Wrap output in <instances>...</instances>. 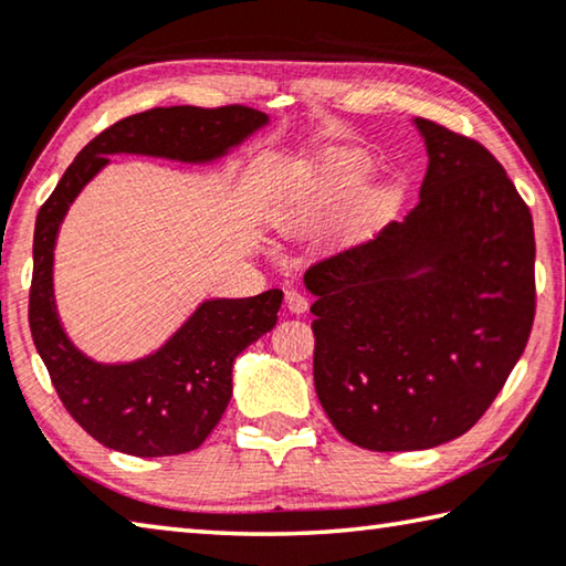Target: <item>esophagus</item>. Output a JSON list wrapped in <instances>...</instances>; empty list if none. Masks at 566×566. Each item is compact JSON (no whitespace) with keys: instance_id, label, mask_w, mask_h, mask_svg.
I'll return each instance as SVG.
<instances>
[{"instance_id":"34e87169","label":"esophagus","mask_w":566,"mask_h":566,"mask_svg":"<svg viewBox=\"0 0 566 566\" xmlns=\"http://www.w3.org/2000/svg\"><path fill=\"white\" fill-rule=\"evenodd\" d=\"M284 302H286V307H290V312H294V315H302V312H307V307H310L307 297H304V294L297 290H286Z\"/></svg>"}]
</instances>
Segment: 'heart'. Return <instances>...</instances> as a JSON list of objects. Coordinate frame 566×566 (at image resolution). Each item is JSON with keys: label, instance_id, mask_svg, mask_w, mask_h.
<instances>
[{"label": "heart", "instance_id": "obj_1", "mask_svg": "<svg viewBox=\"0 0 566 566\" xmlns=\"http://www.w3.org/2000/svg\"><path fill=\"white\" fill-rule=\"evenodd\" d=\"M345 178H349V181H353V178H357V170H349V176H345Z\"/></svg>", "mask_w": 566, "mask_h": 566}]
</instances>
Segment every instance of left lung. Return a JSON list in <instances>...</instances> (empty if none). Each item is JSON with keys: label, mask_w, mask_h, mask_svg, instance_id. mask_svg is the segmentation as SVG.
Segmentation results:
<instances>
[{"label": "left lung", "mask_w": 566, "mask_h": 566, "mask_svg": "<svg viewBox=\"0 0 566 566\" xmlns=\"http://www.w3.org/2000/svg\"><path fill=\"white\" fill-rule=\"evenodd\" d=\"M420 201L402 223L312 264L315 390L367 451H420L479 423L528 343L534 223L479 140L418 118Z\"/></svg>", "instance_id": "obj_1"}]
</instances>
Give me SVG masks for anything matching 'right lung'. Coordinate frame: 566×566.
Segmentation results:
<instances>
[{
    "label": "right lung",
    "instance_id": "obj_1",
    "mask_svg": "<svg viewBox=\"0 0 566 566\" xmlns=\"http://www.w3.org/2000/svg\"><path fill=\"white\" fill-rule=\"evenodd\" d=\"M249 105H174L113 123L80 150L34 223L30 329L62 406L75 423L113 451L158 459L196 451L231 398V365L276 325L282 290L247 300L203 302L156 355L130 365H97L70 345L52 300V249L60 221L111 154L211 160L262 128Z\"/></svg>",
    "mask_w": 566,
    "mask_h": 566
}]
</instances>
